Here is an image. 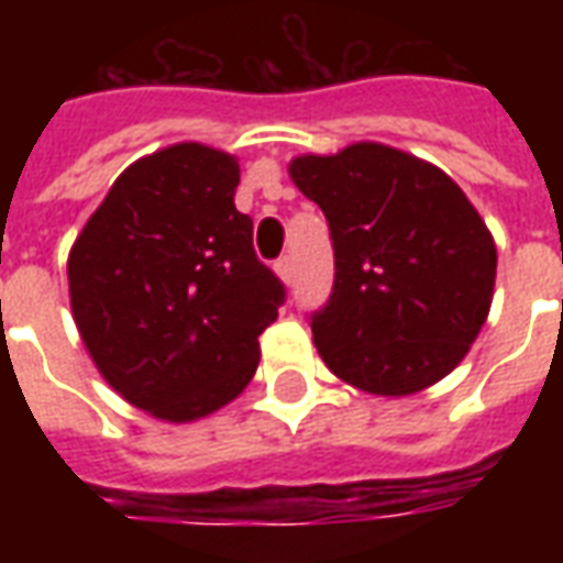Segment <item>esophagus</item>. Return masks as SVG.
Wrapping results in <instances>:
<instances>
[{
  "instance_id": "1",
  "label": "esophagus",
  "mask_w": 563,
  "mask_h": 563,
  "mask_svg": "<svg viewBox=\"0 0 563 563\" xmlns=\"http://www.w3.org/2000/svg\"><path fill=\"white\" fill-rule=\"evenodd\" d=\"M274 271H277V277H280V280L286 283V286H289V283H292V277H295V265H292V258H289V256L277 258V265H274Z\"/></svg>"
}]
</instances>
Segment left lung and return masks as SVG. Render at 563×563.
<instances>
[{"instance_id": "8db88e82", "label": "left lung", "mask_w": 563, "mask_h": 563, "mask_svg": "<svg viewBox=\"0 0 563 563\" xmlns=\"http://www.w3.org/2000/svg\"><path fill=\"white\" fill-rule=\"evenodd\" d=\"M289 177L334 241V292L313 317L325 367L377 398L452 374L483 331L497 277L495 238L461 186L379 141L301 153Z\"/></svg>"}]
</instances>
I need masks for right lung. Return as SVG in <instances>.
<instances>
[{"label": "right lung", "instance_id": "add662e5", "mask_svg": "<svg viewBox=\"0 0 563 563\" xmlns=\"http://www.w3.org/2000/svg\"><path fill=\"white\" fill-rule=\"evenodd\" d=\"M238 156L198 141L120 174L68 250V305L111 389L162 422L232 404L258 367L280 280L234 208Z\"/></svg>", "mask_w": 563, "mask_h": 563}]
</instances>
